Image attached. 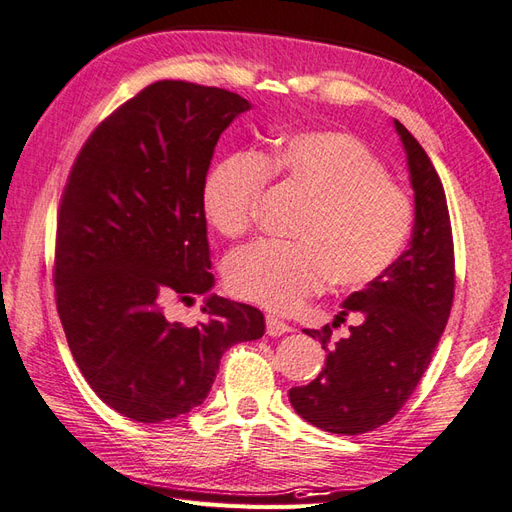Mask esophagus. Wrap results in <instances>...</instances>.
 <instances>
[{"instance_id": "esophagus-1", "label": "esophagus", "mask_w": 512, "mask_h": 512, "mask_svg": "<svg viewBox=\"0 0 512 512\" xmlns=\"http://www.w3.org/2000/svg\"><path fill=\"white\" fill-rule=\"evenodd\" d=\"M265 323H267V334H269V336H282V334H286V332H291L289 323H284L282 319L273 317V315H267Z\"/></svg>"}]
</instances>
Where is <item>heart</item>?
I'll use <instances>...</instances> for the list:
<instances>
[{"instance_id":"heart-1","label":"heart","mask_w":512,"mask_h":512,"mask_svg":"<svg viewBox=\"0 0 512 512\" xmlns=\"http://www.w3.org/2000/svg\"><path fill=\"white\" fill-rule=\"evenodd\" d=\"M267 176L304 199L291 245L260 241L230 256L232 295L273 313H293L326 280L360 289L389 269L413 226V202L356 136L332 130L286 136L267 154H234L202 184L204 215L226 239L254 221Z\"/></svg>"}]
</instances>
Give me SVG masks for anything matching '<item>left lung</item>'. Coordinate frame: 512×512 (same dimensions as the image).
<instances>
[{"mask_svg":"<svg viewBox=\"0 0 512 512\" xmlns=\"http://www.w3.org/2000/svg\"><path fill=\"white\" fill-rule=\"evenodd\" d=\"M415 226L406 252L378 280L343 302L332 326L306 330L326 350V367L289 391L295 413L332 434H363L397 415L439 345L454 302V241L445 191L428 154L400 121ZM356 312L351 336L329 345L331 328Z\"/></svg>","mask_w":512,"mask_h":512,"instance_id":"1","label":"left lung"}]
</instances>
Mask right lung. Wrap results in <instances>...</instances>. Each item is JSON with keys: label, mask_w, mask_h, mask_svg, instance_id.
<instances>
[{"label": "right lung", "mask_w": 512, "mask_h": 512, "mask_svg": "<svg viewBox=\"0 0 512 512\" xmlns=\"http://www.w3.org/2000/svg\"><path fill=\"white\" fill-rule=\"evenodd\" d=\"M245 97L180 80L149 84L73 162L58 213L56 306L86 382L117 413L158 423L189 413L228 347L265 334L258 308L210 289L202 184ZM206 294L197 327L171 324L173 296Z\"/></svg>", "instance_id": "obj_1"}]
</instances>
